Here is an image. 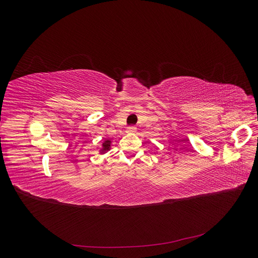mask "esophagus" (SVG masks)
<instances>
[{"label":"esophagus","mask_w":258,"mask_h":258,"mask_svg":"<svg viewBox=\"0 0 258 258\" xmlns=\"http://www.w3.org/2000/svg\"><path fill=\"white\" fill-rule=\"evenodd\" d=\"M136 130H137V128H136V127L131 126V127H128V128H127L126 132H127V134H135Z\"/></svg>","instance_id":"34e87169"}]
</instances>
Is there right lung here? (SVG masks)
Here are the masks:
<instances>
[{
  "instance_id": "right-lung-1",
  "label": "right lung",
  "mask_w": 258,
  "mask_h": 258,
  "mask_svg": "<svg viewBox=\"0 0 258 258\" xmlns=\"http://www.w3.org/2000/svg\"><path fill=\"white\" fill-rule=\"evenodd\" d=\"M111 146H112V141H111V140L110 139H105L104 141L102 142V146L100 147L99 154L100 155H103V154L107 153L108 151L111 150Z\"/></svg>"
}]
</instances>
